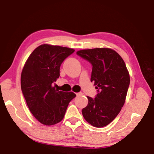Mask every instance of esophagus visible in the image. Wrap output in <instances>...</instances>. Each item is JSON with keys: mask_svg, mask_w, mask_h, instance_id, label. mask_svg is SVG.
<instances>
[{"mask_svg": "<svg viewBox=\"0 0 154 154\" xmlns=\"http://www.w3.org/2000/svg\"><path fill=\"white\" fill-rule=\"evenodd\" d=\"M82 94H82V92H79V93H77V94H76V95H77V96H82Z\"/></svg>", "mask_w": 154, "mask_h": 154, "instance_id": "esophagus-1", "label": "esophagus"}]
</instances>
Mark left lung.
Instances as JSON below:
<instances>
[{"mask_svg":"<svg viewBox=\"0 0 154 154\" xmlns=\"http://www.w3.org/2000/svg\"><path fill=\"white\" fill-rule=\"evenodd\" d=\"M77 54L91 64V82L96 86L95 98L82 109L85 120L101 128L112 122L124 105L130 84L128 71L123 58L111 49L96 48L78 51Z\"/></svg>","mask_w":154,"mask_h":154,"instance_id":"1","label":"left lung"}]
</instances>
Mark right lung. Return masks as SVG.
<instances>
[{
  "instance_id": "right-lung-1",
  "label": "right lung",
  "mask_w": 154,
  "mask_h": 154,
  "mask_svg": "<svg viewBox=\"0 0 154 154\" xmlns=\"http://www.w3.org/2000/svg\"><path fill=\"white\" fill-rule=\"evenodd\" d=\"M73 49L42 45L31 54L21 75V87L27 105L41 123L56 124L64 117L73 92L58 91L53 86L60 76V67Z\"/></svg>"
}]
</instances>
